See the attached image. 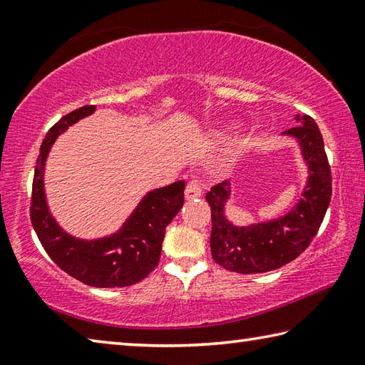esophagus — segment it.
I'll return each mask as SVG.
<instances>
[{"label":"esophagus","instance_id":"34e87169","mask_svg":"<svg viewBox=\"0 0 365 365\" xmlns=\"http://www.w3.org/2000/svg\"><path fill=\"white\" fill-rule=\"evenodd\" d=\"M201 193H202V187L200 182L197 180L188 182L187 188H185V197H187V200H195V197H200Z\"/></svg>","mask_w":365,"mask_h":365}]
</instances>
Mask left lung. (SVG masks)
I'll use <instances>...</instances> for the list:
<instances>
[{"label":"left lung","instance_id":"left-lung-1","mask_svg":"<svg viewBox=\"0 0 365 365\" xmlns=\"http://www.w3.org/2000/svg\"><path fill=\"white\" fill-rule=\"evenodd\" d=\"M301 125L283 132L298 140L309 169L304 193L292 211L275 220L237 227L225 217L230 180L214 185L206 200L211 206V252L220 267L238 274H262L298 257L316 237L331 200V172L324 138L309 115H296Z\"/></svg>","mask_w":365,"mask_h":365}]
</instances>
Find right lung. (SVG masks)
Instances as JSON below:
<instances>
[{"mask_svg":"<svg viewBox=\"0 0 365 365\" xmlns=\"http://www.w3.org/2000/svg\"><path fill=\"white\" fill-rule=\"evenodd\" d=\"M95 109V106H83L72 110L48 130L36 159L30 220L48 256L66 274L90 287H130L158 267L165 227L183 206L185 182L150 191L120 230L109 237L86 242L66 233L49 214L46 205L43 187L45 163L54 140L72 123L93 114Z\"/></svg>","mask_w":365,"mask_h":365,"instance_id":"add662e5","label":"right lung"}]
</instances>
